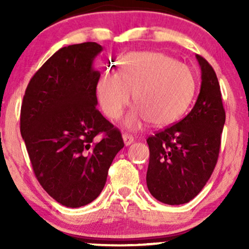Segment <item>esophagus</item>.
I'll return each instance as SVG.
<instances>
[{"label":"esophagus","instance_id":"obj_1","mask_svg":"<svg viewBox=\"0 0 249 249\" xmlns=\"http://www.w3.org/2000/svg\"><path fill=\"white\" fill-rule=\"evenodd\" d=\"M123 141H124V144L126 145V146H128V145H131L134 142V138L132 136H130V134L124 133L123 134Z\"/></svg>","mask_w":249,"mask_h":249}]
</instances>
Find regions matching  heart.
Returning a JSON list of instances; mask_svg holds the SVG:
<instances>
[{"label":"heart","mask_w":249,"mask_h":249,"mask_svg":"<svg viewBox=\"0 0 249 249\" xmlns=\"http://www.w3.org/2000/svg\"><path fill=\"white\" fill-rule=\"evenodd\" d=\"M196 91V78L186 64L160 53H131L119 59L117 72H105L96 92L103 112L117 119L130 104L136 107L124 121L127 128L148 121L154 126L170 125L190 107Z\"/></svg>","instance_id":"obj_1"}]
</instances>
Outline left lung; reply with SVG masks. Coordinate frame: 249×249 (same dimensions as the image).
Segmentation results:
<instances>
[{"instance_id": "left-lung-1", "label": "left lung", "mask_w": 249, "mask_h": 249, "mask_svg": "<svg viewBox=\"0 0 249 249\" xmlns=\"http://www.w3.org/2000/svg\"><path fill=\"white\" fill-rule=\"evenodd\" d=\"M201 87L191 112L172 126L147 138L150 162L146 184L160 202L181 205L204 188L218 161L225 110L213 68L196 55Z\"/></svg>"}]
</instances>
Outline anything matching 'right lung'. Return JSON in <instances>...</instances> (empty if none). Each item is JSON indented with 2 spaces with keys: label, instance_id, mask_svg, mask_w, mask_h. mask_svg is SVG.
Returning a JSON list of instances; mask_svg holds the SVG:
<instances>
[{
  "label": "right lung",
  "instance_id": "add662e5",
  "mask_svg": "<svg viewBox=\"0 0 249 249\" xmlns=\"http://www.w3.org/2000/svg\"><path fill=\"white\" fill-rule=\"evenodd\" d=\"M95 42L56 51L30 79L21 107V134L34 172L63 206H85L101 194L108 167L124 147L122 134L97 110L101 72Z\"/></svg>",
  "mask_w": 249,
  "mask_h": 249
}]
</instances>
